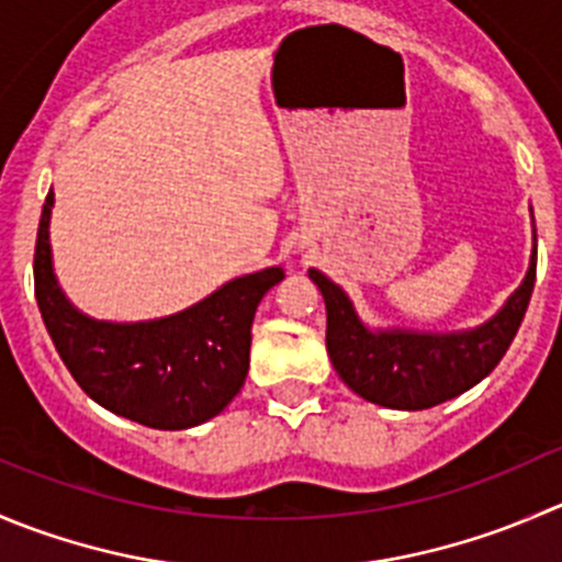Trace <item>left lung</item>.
<instances>
[{
  "label": "left lung",
  "mask_w": 562,
  "mask_h": 562,
  "mask_svg": "<svg viewBox=\"0 0 562 562\" xmlns=\"http://www.w3.org/2000/svg\"><path fill=\"white\" fill-rule=\"evenodd\" d=\"M532 220V209H530ZM536 231L530 269L508 302L481 326L461 331L373 329L324 271L310 269L326 304V351L337 375L370 403L419 412L450 401L486 379L519 331L536 285Z\"/></svg>",
  "instance_id": "obj_1"
}]
</instances>
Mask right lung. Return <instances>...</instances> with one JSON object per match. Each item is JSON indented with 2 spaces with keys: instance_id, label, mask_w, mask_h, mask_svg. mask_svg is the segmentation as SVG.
Returning <instances> with one entry per match:
<instances>
[{
  "instance_id": "right-lung-1",
  "label": "right lung",
  "mask_w": 562,
  "mask_h": 562,
  "mask_svg": "<svg viewBox=\"0 0 562 562\" xmlns=\"http://www.w3.org/2000/svg\"><path fill=\"white\" fill-rule=\"evenodd\" d=\"M54 192L43 203L35 244V299L54 348L76 384L112 414L159 431L194 428L241 392L252 318L282 266L236 277L203 302L154 321L114 324L70 304L54 274Z\"/></svg>"
}]
</instances>
